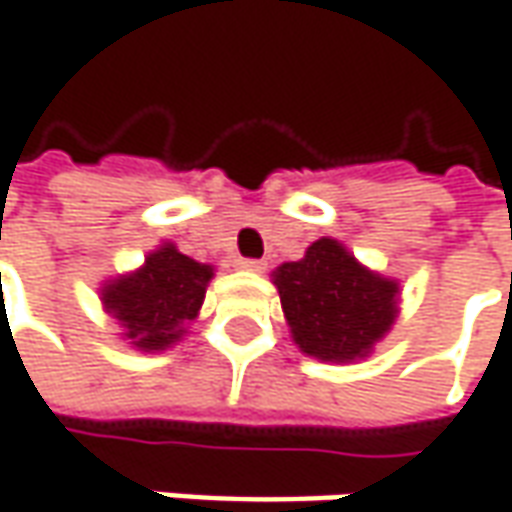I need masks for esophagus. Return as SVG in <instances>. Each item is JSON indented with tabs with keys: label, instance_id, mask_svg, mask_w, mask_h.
I'll return each instance as SVG.
<instances>
[{
	"label": "esophagus",
	"instance_id": "34e87169",
	"mask_svg": "<svg viewBox=\"0 0 512 512\" xmlns=\"http://www.w3.org/2000/svg\"><path fill=\"white\" fill-rule=\"evenodd\" d=\"M234 266H237V269H243V272H263V269H266V263H263V260H252V257H237V260H234Z\"/></svg>",
	"mask_w": 512,
	"mask_h": 512
}]
</instances>
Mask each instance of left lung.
<instances>
[{
    "mask_svg": "<svg viewBox=\"0 0 512 512\" xmlns=\"http://www.w3.org/2000/svg\"><path fill=\"white\" fill-rule=\"evenodd\" d=\"M292 341L309 358L355 364L375 352L398 318L401 283L364 266L335 237L272 272Z\"/></svg>",
    "mask_w": 512,
    "mask_h": 512,
    "instance_id": "8db88e82",
    "label": "left lung"
}]
</instances>
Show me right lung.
<instances>
[{
  "instance_id": "right-lung-1",
  "label": "right lung",
  "mask_w": 512,
  "mask_h": 512,
  "mask_svg": "<svg viewBox=\"0 0 512 512\" xmlns=\"http://www.w3.org/2000/svg\"><path fill=\"white\" fill-rule=\"evenodd\" d=\"M212 278L214 266L191 260L166 240L145 255L143 266L102 283V309L123 326L125 344L137 352H163L183 341Z\"/></svg>"
}]
</instances>
